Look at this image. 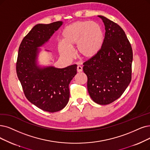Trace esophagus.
Listing matches in <instances>:
<instances>
[{
	"instance_id": "1",
	"label": "esophagus",
	"mask_w": 150,
	"mask_h": 150,
	"mask_svg": "<svg viewBox=\"0 0 150 150\" xmlns=\"http://www.w3.org/2000/svg\"><path fill=\"white\" fill-rule=\"evenodd\" d=\"M77 73H81V72L82 71V67H81V66H77Z\"/></svg>"
}]
</instances>
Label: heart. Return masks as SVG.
<instances>
[{
  "mask_svg": "<svg viewBox=\"0 0 150 150\" xmlns=\"http://www.w3.org/2000/svg\"><path fill=\"white\" fill-rule=\"evenodd\" d=\"M63 41L58 44L60 55L67 59L73 57L72 48L76 46L77 53L82 59H91L102 47L104 34L98 23L79 21L66 27L62 33Z\"/></svg>",
  "mask_w": 150,
  "mask_h": 150,
  "instance_id": "1",
  "label": "heart"
}]
</instances>
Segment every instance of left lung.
<instances>
[{
  "mask_svg": "<svg viewBox=\"0 0 150 150\" xmlns=\"http://www.w3.org/2000/svg\"><path fill=\"white\" fill-rule=\"evenodd\" d=\"M105 27L103 44L98 54L83 63L87 90L92 100L108 105L122 95L131 81L133 53L124 30L98 15Z\"/></svg>",
  "mask_w": 150,
  "mask_h": 150,
  "instance_id": "left-lung-1",
  "label": "left lung"
}]
</instances>
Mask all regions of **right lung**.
I'll list each match as a JSON object with an SVG mask.
<instances>
[{"mask_svg": "<svg viewBox=\"0 0 150 150\" xmlns=\"http://www.w3.org/2000/svg\"><path fill=\"white\" fill-rule=\"evenodd\" d=\"M62 25V21H56L34 26L21 42L16 62V74L26 98L50 112L60 111L68 104L69 84L77 74L76 64L57 68L41 67L38 63L39 48L49 42Z\"/></svg>", "mask_w": 150, "mask_h": 150, "instance_id": "right-lung-1", "label": "right lung"}]
</instances>
